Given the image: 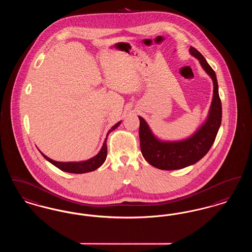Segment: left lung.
Wrapping results in <instances>:
<instances>
[{
	"label": "left lung",
	"instance_id": "1",
	"mask_svg": "<svg viewBox=\"0 0 252 252\" xmlns=\"http://www.w3.org/2000/svg\"><path fill=\"white\" fill-rule=\"evenodd\" d=\"M190 53L199 60L204 71L211 76L214 83L212 105L208 117L200 127L185 140L161 141L151 131L144 118L139 116L142 154L149 164L161 170L182 169L200 160L212 147L221 125L222 105L218 94L216 72L196 49L191 47Z\"/></svg>",
	"mask_w": 252,
	"mask_h": 252
}]
</instances>
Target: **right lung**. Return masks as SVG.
I'll list each match as a JSON object with an SVG mask.
<instances>
[{"label":"right lung","instance_id":"add662e5","mask_svg":"<svg viewBox=\"0 0 252 252\" xmlns=\"http://www.w3.org/2000/svg\"><path fill=\"white\" fill-rule=\"evenodd\" d=\"M121 124L120 122H118L117 124H115L107 134V138L105 139V142L103 144V146L101 148V150L99 151V153L96 156L88 159V160H83V161H69V162H61V161H56L54 159H51L50 158L45 156L43 153H41V155L44 157L49 162H51L52 164H54L56 167L59 168L60 170L64 171V172H68V173H72V174H83V173H88V172H92L94 171L97 168L100 167L104 161L106 160L107 158V139H108V135L111 131H113L115 128H117Z\"/></svg>","mask_w":252,"mask_h":252}]
</instances>
